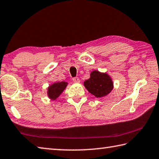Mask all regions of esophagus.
I'll list each match as a JSON object with an SVG mask.
<instances>
[{"label": "esophagus", "mask_w": 159, "mask_h": 159, "mask_svg": "<svg viewBox=\"0 0 159 159\" xmlns=\"http://www.w3.org/2000/svg\"><path fill=\"white\" fill-rule=\"evenodd\" d=\"M72 80H73V81L74 83H79L80 82V79L78 77H74L72 79Z\"/></svg>", "instance_id": "obj_1"}]
</instances>
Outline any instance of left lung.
Wrapping results in <instances>:
<instances>
[{
    "label": "left lung",
    "mask_w": 159,
    "mask_h": 159,
    "mask_svg": "<svg viewBox=\"0 0 159 159\" xmlns=\"http://www.w3.org/2000/svg\"><path fill=\"white\" fill-rule=\"evenodd\" d=\"M113 83L108 74L93 71L90 78L84 82V85L89 92L97 98L104 97L111 92Z\"/></svg>",
    "instance_id": "8db88e82"
}]
</instances>
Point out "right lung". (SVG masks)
Masks as SVG:
<instances>
[{
    "label": "right lung",
    "mask_w": 159,
    "mask_h": 159,
    "mask_svg": "<svg viewBox=\"0 0 159 159\" xmlns=\"http://www.w3.org/2000/svg\"><path fill=\"white\" fill-rule=\"evenodd\" d=\"M67 83L62 81L55 83L53 85L48 87V95L50 99L55 100L58 97L65 88L67 87Z\"/></svg>",
    "instance_id": "1"
}]
</instances>
